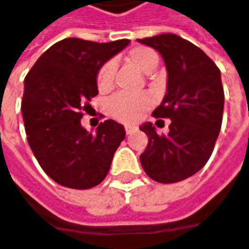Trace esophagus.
Returning <instances> with one entry per match:
<instances>
[{"label":"esophagus","mask_w":249,"mask_h":249,"mask_svg":"<svg viewBox=\"0 0 249 249\" xmlns=\"http://www.w3.org/2000/svg\"><path fill=\"white\" fill-rule=\"evenodd\" d=\"M134 129H135V126H132V125H125V132H126V135H129L131 132H134Z\"/></svg>","instance_id":"1"}]
</instances>
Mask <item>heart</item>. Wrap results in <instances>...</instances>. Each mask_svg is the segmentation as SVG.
Masks as SVG:
<instances>
[{"instance_id": "obj_1", "label": "heart", "mask_w": 249, "mask_h": 249, "mask_svg": "<svg viewBox=\"0 0 249 249\" xmlns=\"http://www.w3.org/2000/svg\"><path fill=\"white\" fill-rule=\"evenodd\" d=\"M126 59L129 63L138 67L143 73H152L158 63V53L146 46H135L128 52ZM114 66L112 63H106L100 67L97 73V87L100 91H107L112 86ZM151 101L146 95L141 94H117L108 103V112L114 118L123 123H134L138 117L149 107Z\"/></svg>"}]
</instances>
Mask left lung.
<instances>
[{
  "label": "left lung",
  "instance_id": "left-lung-1",
  "mask_svg": "<svg viewBox=\"0 0 249 249\" xmlns=\"http://www.w3.org/2000/svg\"><path fill=\"white\" fill-rule=\"evenodd\" d=\"M138 42L159 52L165 62L166 94L152 114L172 121L166 135H158L152 123L139 126L148 137L139 160L155 182H180L197 173L212 156L224 110L221 73L200 48L178 35Z\"/></svg>",
  "mask_w": 249,
  "mask_h": 249
}]
</instances>
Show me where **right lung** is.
Masks as SVG:
<instances>
[{"instance_id": "add662e5", "label": "right lung", "mask_w": 249, "mask_h": 249, "mask_svg": "<svg viewBox=\"0 0 249 249\" xmlns=\"http://www.w3.org/2000/svg\"><path fill=\"white\" fill-rule=\"evenodd\" d=\"M128 45V39L97 43L67 37L45 52L25 77L21 111L28 143L45 173L65 187L100 184L124 141V125L114 120L101 123L95 134L80 120L98 94L100 67Z\"/></svg>"}]
</instances>
